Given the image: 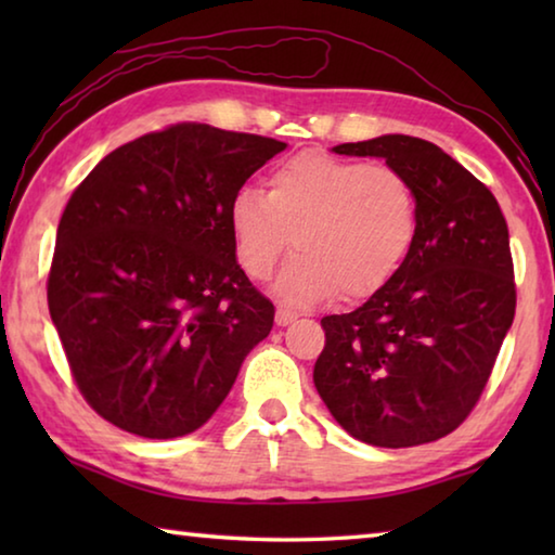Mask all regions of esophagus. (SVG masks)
I'll use <instances>...</instances> for the list:
<instances>
[{"label": "esophagus", "mask_w": 555, "mask_h": 555, "mask_svg": "<svg viewBox=\"0 0 555 555\" xmlns=\"http://www.w3.org/2000/svg\"><path fill=\"white\" fill-rule=\"evenodd\" d=\"M296 313H291V311H286V308H279L276 311V325H281V327H286V325H291L296 321Z\"/></svg>", "instance_id": "1"}]
</instances>
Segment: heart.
Wrapping results in <instances>:
<instances>
[{
	"instance_id": "obj_1",
	"label": "heart",
	"mask_w": 555,
	"mask_h": 555,
	"mask_svg": "<svg viewBox=\"0 0 555 555\" xmlns=\"http://www.w3.org/2000/svg\"><path fill=\"white\" fill-rule=\"evenodd\" d=\"M418 232V195L389 164L298 154L267 178V195L244 188L230 205L240 267L264 281L281 257L274 294L288 308H313L343 294L364 300L397 276Z\"/></svg>"
}]
</instances>
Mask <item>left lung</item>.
I'll return each mask as SVG.
<instances>
[{
  "instance_id": "1",
  "label": "left lung",
  "mask_w": 555,
  "mask_h": 555,
  "mask_svg": "<svg viewBox=\"0 0 555 555\" xmlns=\"http://www.w3.org/2000/svg\"><path fill=\"white\" fill-rule=\"evenodd\" d=\"M333 152L384 158L406 173L418 195V232L379 294L321 321L315 389L362 443H430L473 411L512 327L506 220L490 188L426 139L384 134Z\"/></svg>"
}]
</instances>
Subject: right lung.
Wrapping results in <instances>:
<instances>
[{"instance_id": "add662e5", "label": "right lung", "mask_w": 555, "mask_h": 555, "mask_svg": "<svg viewBox=\"0 0 555 555\" xmlns=\"http://www.w3.org/2000/svg\"><path fill=\"white\" fill-rule=\"evenodd\" d=\"M286 144L176 125L115 149L65 205L49 311L75 384L142 438L198 430L274 325L230 234V205Z\"/></svg>"}]
</instances>
